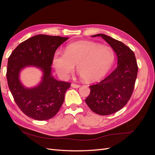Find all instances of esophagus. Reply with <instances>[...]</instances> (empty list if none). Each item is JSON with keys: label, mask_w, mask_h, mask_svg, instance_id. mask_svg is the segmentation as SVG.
<instances>
[{"label": "esophagus", "mask_w": 155, "mask_h": 155, "mask_svg": "<svg viewBox=\"0 0 155 155\" xmlns=\"http://www.w3.org/2000/svg\"><path fill=\"white\" fill-rule=\"evenodd\" d=\"M71 87H73V88H79V87H80V85H78V84L72 83V84H71Z\"/></svg>", "instance_id": "esophagus-1"}]
</instances>
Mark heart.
Segmentation results:
<instances>
[{"label":"heart","mask_w":155,"mask_h":155,"mask_svg":"<svg viewBox=\"0 0 155 155\" xmlns=\"http://www.w3.org/2000/svg\"><path fill=\"white\" fill-rule=\"evenodd\" d=\"M114 61V51L107 46L91 41L70 43L64 51L56 50L52 64L58 76L66 79L74 70L75 65L84 80H99L109 71Z\"/></svg>","instance_id":"obj_1"}]
</instances>
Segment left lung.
Here are the masks:
<instances>
[{
  "label": "left lung",
  "instance_id": "obj_1",
  "mask_svg": "<svg viewBox=\"0 0 155 155\" xmlns=\"http://www.w3.org/2000/svg\"><path fill=\"white\" fill-rule=\"evenodd\" d=\"M101 37L113 49L118 58V66L100 83L90 86V94L85 102L95 113L109 115L118 112L127 104L132 95L138 74L135 55L122 42L103 34Z\"/></svg>",
  "mask_w": 155,
  "mask_h": 155
}]
</instances>
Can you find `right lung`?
I'll return each instance as SVG.
<instances>
[{"instance_id":"1","label":"right lung","mask_w":155,"mask_h":155,"mask_svg":"<svg viewBox=\"0 0 155 155\" xmlns=\"http://www.w3.org/2000/svg\"><path fill=\"white\" fill-rule=\"evenodd\" d=\"M68 39L37 35L18 45L8 58L9 88L17 106L32 119L43 121L53 118L63 104L70 83L58 81L51 76V65L54 53ZM28 66L37 67L43 72L41 81L32 88L25 87L19 79L21 70Z\"/></svg>"}]
</instances>
